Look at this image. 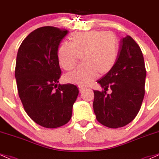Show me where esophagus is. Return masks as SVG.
<instances>
[{
    "label": "esophagus",
    "instance_id": "1",
    "mask_svg": "<svg viewBox=\"0 0 159 159\" xmlns=\"http://www.w3.org/2000/svg\"><path fill=\"white\" fill-rule=\"evenodd\" d=\"M78 88H79V90L81 92H83L84 90H85V89H86V88H84V87H82V86H79Z\"/></svg>",
    "mask_w": 159,
    "mask_h": 159
}]
</instances>
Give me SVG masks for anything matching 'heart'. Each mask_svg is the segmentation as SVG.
I'll return each instance as SVG.
<instances>
[{"label":"heart","instance_id":"obj_1","mask_svg":"<svg viewBox=\"0 0 159 159\" xmlns=\"http://www.w3.org/2000/svg\"><path fill=\"white\" fill-rule=\"evenodd\" d=\"M119 41L111 31L92 30L73 34L69 43L57 50V61L62 69H72L81 58L82 66L65 76L66 81L79 86L88 85L99 75L109 72L116 63Z\"/></svg>","mask_w":159,"mask_h":159}]
</instances>
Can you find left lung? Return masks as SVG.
I'll return each mask as SVG.
<instances>
[{
  "instance_id": "1",
  "label": "left lung",
  "mask_w": 159,
  "mask_h": 159,
  "mask_svg": "<svg viewBox=\"0 0 159 159\" xmlns=\"http://www.w3.org/2000/svg\"><path fill=\"white\" fill-rule=\"evenodd\" d=\"M146 71L139 46L130 36L121 40L116 63L97 81L104 90H93V111L104 126L118 128L131 122L138 114L145 94ZM109 89L112 93L106 91Z\"/></svg>"
}]
</instances>
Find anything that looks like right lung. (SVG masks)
<instances>
[{
    "label": "right lung",
    "instance_id": "obj_1",
    "mask_svg": "<svg viewBox=\"0 0 159 159\" xmlns=\"http://www.w3.org/2000/svg\"><path fill=\"white\" fill-rule=\"evenodd\" d=\"M68 33L53 26L38 28L23 40L17 53L15 77L22 106L33 121L47 128L69 121L79 92L71 84H58L57 50Z\"/></svg>",
    "mask_w": 159,
    "mask_h": 159
}]
</instances>
